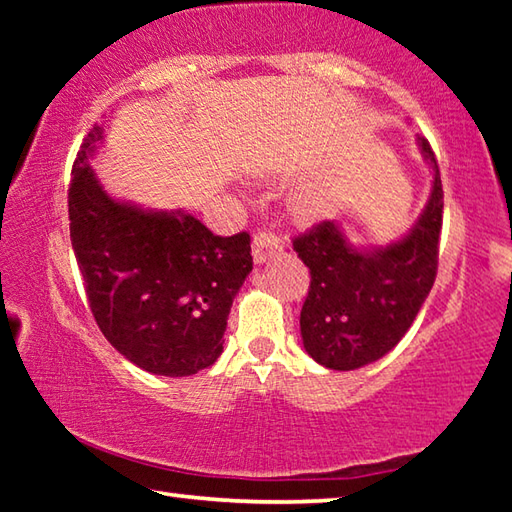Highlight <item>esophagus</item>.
<instances>
[{
	"label": "esophagus",
	"mask_w": 512,
	"mask_h": 512,
	"mask_svg": "<svg viewBox=\"0 0 512 512\" xmlns=\"http://www.w3.org/2000/svg\"><path fill=\"white\" fill-rule=\"evenodd\" d=\"M282 248H284V241H282L280 235H277V232L266 230V228L255 232V239H253V257H255L257 264H262V262H266L268 257L277 255Z\"/></svg>",
	"instance_id": "esophagus-1"
}]
</instances>
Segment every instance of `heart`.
Returning a JSON list of instances; mask_svg holds the SVG:
<instances>
[{
  "instance_id": "heart-1",
  "label": "heart",
  "mask_w": 512,
  "mask_h": 512,
  "mask_svg": "<svg viewBox=\"0 0 512 512\" xmlns=\"http://www.w3.org/2000/svg\"><path fill=\"white\" fill-rule=\"evenodd\" d=\"M305 203H307V205H318V198H316V196H307Z\"/></svg>"
}]
</instances>
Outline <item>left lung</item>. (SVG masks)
I'll return each instance as SVG.
<instances>
[{
	"mask_svg": "<svg viewBox=\"0 0 512 512\" xmlns=\"http://www.w3.org/2000/svg\"><path fill=\"white\" fill-rule=\"evenodd\" d=\"M420 146L433 167V192L422 219L402 241L361 253L334 221L293 237V250L311 275L300 311L302 341L325 368L354 370L393 350L436 280L443 183L431 144L420 137Z\"/></svg>",
	"mask_w": 512,
	"mask_h": 512,
	"instance_id": "1",
	"label": "left lung"
}]
</instances>
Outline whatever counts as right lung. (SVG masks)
Listing matches in <instances>:
<instances>
[{
	"mask_svg": "<svg viewBox=\"0 0 512 512\" xmlns=\"http://www.w3.org/2000/svg\"><path fill=\"white\" fill-rule=\"evenodd\" d=\"M99 128L76 153L69 237L103 336L128 361L189 377L219 359L237 291L253 271L250 235H214L189 214H153L101 192L88 167Z\"/></svg>",
	"mask_w": 512,
	"mask_h": 512,
	"instance_id": "1",
	"label": "right lung"
}]
</instances>
